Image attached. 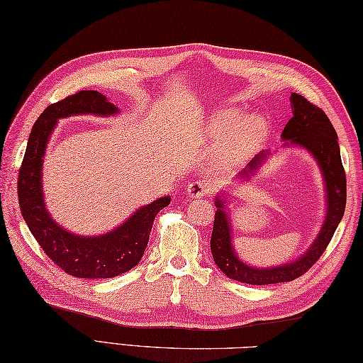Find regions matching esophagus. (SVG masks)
<instances>
[{"mask_svg": "<svg viewBox=\"0 0 363 363\" xmlns=\"http://www.w3.org/2000/svg\"><path fill=\"white\" fill-rule=\"evenodd\" d=\"M189 195L191 198H201V196H207L212 194V189L209 187V184H206L204 181H194L187 187Z\"/></svg>", "mask_w": 363, "mask_h": 363, "instance_id": "esophagus-1", "label": "esophagus"}]
</instances>
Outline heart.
Here are the masks:
<instances>
[{"instance_id":"heart-1","label":"heart","mask_w":363,"mask_h":363,"mask_svg":"<svg viewBox=\"0 0 363 363\" xmlns=\"http://www.w3.org/2000/svg\"><path fill=\"white\" fill-rule=\"evenodd\" d=\"M242 115L240 112H237L234 109L225 111L220 113V117L215 121V130L220 134H230L235 129V133L233 134V138H230V148L234 151H240L246 146L251 145L256 138L262 134L264 130L265 121L259 115H254V117H248L238 128V123H240Z\"/></svg>"}]
</instances>
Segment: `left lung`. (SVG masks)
<instances>
[{
	"instance_id": "8db88e82",
	"label": "left lung",
	"mask_w": 363,
	"mask_h": 363,
	"mask_svg": "<svg viewBox=\"0 0 363 363\" xmlns=\"http://www.w3.org/2000/svg\"><path fill=\"white\" fill-rule=\"evenodd\" d=\"M293 117L285 125L282 130V138L298 143L309 150L315 159L318 160L323 176H325L326 191H328V217L321 233L313 242L311 250L307 251L299 260L289 265H281L276 268H251L237 259L233 245H230V229L229 221L223 203L217 199V212L213 218V229L211 237V250L215 264L228 277L243 284L251 285H268L277 282L295 281L299 276L315 265L321 254L326 251L328 245L333 238L335 229L340 223L345 206H346V174L338 148L337 133L328 115L323 112L321 107L307 101L299 94H291ZM265 157V154H259L245 169L243 174L250 176V169H254L259 160Z\"/></svg>"
}]
</instances>
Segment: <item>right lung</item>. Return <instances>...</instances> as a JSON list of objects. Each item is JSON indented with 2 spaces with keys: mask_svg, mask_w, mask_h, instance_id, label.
<instances>
[{
  "mask_svg": "<svg viewBox=\"0 0 363 363\" xmlns=\"http://www.w3.org/2000/svg\"><path fill=\"white\" fill-rule=\"evenodd\" d=\"M117 107L96 90H81L50 104L34 123L18 172V204L37 243L65 273L82 279L115 277L140 262L156 215L169 204V196L138 209L126 223L99 237H78L57 226L46 212L42 196V157L59 118L78 113L111 115Z\"/></svg>",
  "mask_w": 363,
  "mask_h": 363,
  "instance_id": "obj_1",
  "label": "right lung"
}]
</instances>
